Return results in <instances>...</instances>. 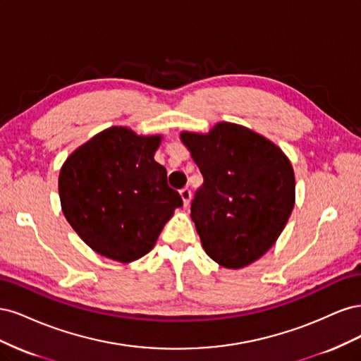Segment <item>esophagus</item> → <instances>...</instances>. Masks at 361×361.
Listing matches in <instances>:
<instances>
[{
	"label": "esophagus",
	"mask_w": 361,
	"mask_h": 361,
	"mask_svg": "<svg viewBox=\"0 0 361 361\" xmlns=\"http://www.w3.org/2000/svg\"><path fill=\"white\" fill-rule=\"evenodd\" d=\"M180 197H182L183 206L187 207V206L190 204V200H191V190H190V188H183V190H180Z\"/></svg>",
	"instance_id": "obj_1"
}]
</instances>
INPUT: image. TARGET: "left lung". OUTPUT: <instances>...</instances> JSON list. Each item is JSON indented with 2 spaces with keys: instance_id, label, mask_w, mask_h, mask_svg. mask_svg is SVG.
<instances>
[{
  "instance_id": "left-lung-1",
  "label": "left lung",
  "mask_w": 361,
  "mask_h": 361,
  "mask_svg": "<svg viewBox=\"0 0 361 361\" xmlns=\"http://www.w3.org/2000/svg\"><path fill=\"white\" fill-rule=\"evenodd\" d=\"M203 185L191 218L206 255L228 269L244 268L274 245L295 204L292 164L268 138L236 123L207 134H180Z\"/></svg>"
}]
</instances>
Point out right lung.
I'll return each mask as SVG.
<instances>
[{
  "label": "right lung",
  "mask_w": 361,
  "mask_h": 361,
  "mask_svg": "<svg viewBox=\"0 0 361 361\" xmlns=\"http://www.w3.org/2000/svg\"><path fill=\"white\" fill-rule=\"evenodd\" d=\"M161 135L113 126L80 146L59 176L61 209L96 253L129 264L154 248L182 206L167 170L154 159Z\"/></svg>",
  "instance_id": "right-lung-1"
}]
</instances>
